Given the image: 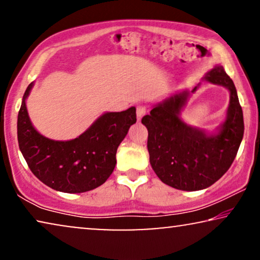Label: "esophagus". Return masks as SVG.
<instances>
[{"mask_svg": "<svg viewBox=\"0 0 260 260\" xmlns=\"http://www.w3.org/2000/svg\"><path fill=\"white\" fill-rule=\"evenodd\" d=\"M145 113H147V109H145L144 106H142V105L137 106V119L138 120H141L142 117H143Z\"/></svg>", "mask_w": 260, "mask_h": 260, "instance_id": "1", "label": "esophagus"}]
</instances>
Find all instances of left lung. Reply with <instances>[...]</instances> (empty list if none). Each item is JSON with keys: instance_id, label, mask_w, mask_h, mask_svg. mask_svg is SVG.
<instances>
[{"instance_id": "1", "label": "left lung", "mask_w": 260, "mask_h": 260, "mask_svg": "<svg viewBox=\"0 0 260 260\" xmlns=\"http://www.w3.org/2000/svg\"><path fill=\"white\" fill-rule=\"evenodd\" d=\"M204 80L230 91L227 116L218 133L208 134L181 119L188 97L198 86L190 93L186 90L170 95L142 118L148 129L152 169L163 183L180 190H200L215 183L230 169L244 136L243 110L233 80L220 65L209 71Z\"/></svg>"}]
</instances>
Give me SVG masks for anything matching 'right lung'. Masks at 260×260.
I'll use <instances>...</instances> for the list:
<instances>
[{"instance_id":"1","label":"right lung","mask_w":260,"mask_h":260,"mask_svg":"<svg viewBox=\"0 0 260 260\" xmlns=\"http://www.w3.org/2000/svg\"><path fill=\"white\" fill-rule=\"evenodd\" d=\"M28 85L17 116V141L31 173L46 186L63 193H84L102 186L116 166V152L129 127L136 123V108L102 115L79 137L54 141L35 130L28 116Z\"/></svg>"}]
</instances>
